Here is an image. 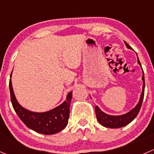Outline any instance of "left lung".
I'll list each match as a JSON object with an SVG mask.
<instances>
[{
    "instance_id": "1",
    "label": "left lung",
    "mask_w": 154,
    "mask_h": 154,
    "mask_svg": "<svg viewBox=\"0 0 154 154\" xmlns=\"http://www.w3.org/2000/svg\"><path fill=\"white\" fill-rule=\"evenodd\" d=\"M125 44H126V47L128 49H131L132 50V47L124 41ZM137 55V54H136ZM138 57V56H137ZM138 63L139 64L140 66L141 67L140 61L138 57ZM143 71V69H142ZM142 81H143V86H142V92L140 96L139 101L138 104H136L133 109L130 110V111L127 112L126 113L122 115H118V116H113V115L107 114V113L103 112L98 106L95 105V114H96V118L98 123L103 126H105L107 128H112V129H117V128H121L123 126H126L129 123H130L135 117H137V115L138 114L141 109V104H142L143 98H144V87H145V84H144V71H143V75H142Z\"/></svg>"
}]
</instances>
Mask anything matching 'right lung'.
Masks as SVG:
<instances>
[{
  "instance_id": "right-lung-1",
  "label": "right lung",
  "mask_w": 154,
  "mask_h": 154,
  "mask_svg": "<svg viewBox=\"0 0 154 154\" xmlns=\"http://www.w3.org/2000/svg\"><path fill=\"white\" fill-rule=\"evenodd\" d=\"M9 86L13 108L27 127L44 135H53L65 129L68 123L72 92H70L67 95L66 100L59 106L49 111L39 113L30 111L19 104L13 92L11 79H10Z\"/></svg>"
}]
</instances>
